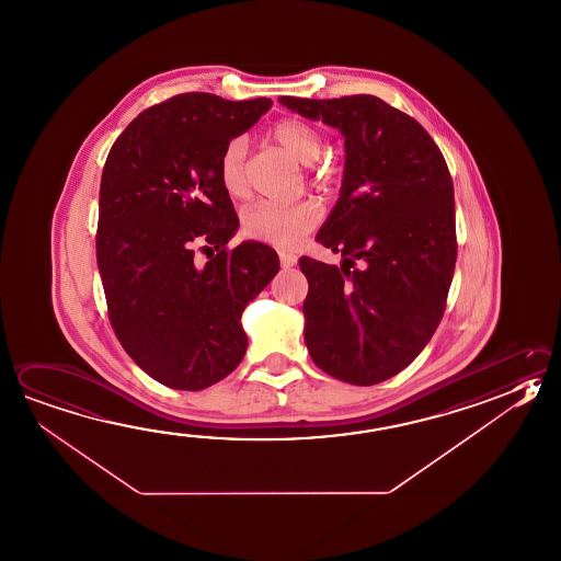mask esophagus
<instances>
[{
  "instance_id": "34e87169",
  "label": "esophagus",
  "mask_w": 561,
  "mask_h": 561,
  "mask_svg": "<svg viewBox=\"0 0 561 561\" xmlns=\"http://www.w3.org/2000/svg\"><path fill=\"white\" fill-rule=\"evenodd\" d=\"M279 264H282V267H291V265L297 264V255L294 252L279 250Z\"/></svg>"
}]
</instances>
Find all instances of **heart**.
I'll return each mask as SVG.
<instances>
[{
	"label": "heart",
	"instance_id": "heart-1",
	"mask_svg": "<svg viewBox=\"0 0 561 561\" xmlns=\"http://www.w3.org/2000/svg\"><path fill=\"white\" fill-rule=\"evenodd\" d=\"M270 137L286 150L289 157L299 162L318 160L325 148V137L318 127L301 118H282L277 121ZM218 180L224 192L242 201L250 192L248 172H245V140L232 138L224 145L218 157ZM309 184L331 191L339 182V170L333 164H313L309 169ZM323 220V210L318 202L297 201L291 204H255L250 210L243 211L242 232L245 238L255 242L272 243L277 248H296L297 243L313 232Z\"/></svg>",
	"mask_w": 561,
	"mask_h": 561
}]
</instances>
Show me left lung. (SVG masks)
Here are the masks:
<instances>
[{
  "label": "left lung",
  "mask_w": 561,
  "mask_h": 561,
  "mask_svg": "<svg viewBox=\"0 0 561 561\" xmlns=\"http://www.w3.org/2000/svg\"><path fill=\"white\" fill-rule=\"evenodd\" d=\"M345 135V179L319 243L304 255L307 350L339 381L369 387L401 373L438 328L456 264L455 186L440 148L379 96H279Z\"/></svg>",
  "instance_id": "1"
}]
</instances>
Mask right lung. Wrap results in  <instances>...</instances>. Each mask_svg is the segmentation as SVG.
<instances>
[{"instance_id":"right-lung-1","label":"right lung","mask_w":561,"mask_h":561,"mask_svg":"<svg viewBox=\"0 0 561 561\" xmlns=\"http://www.w3.org/2000/svg\"><path fill=\"white\" fill-rule=\"evenodd\" d=\"M270 106L180 93L148 106L108 150L96 224L106 311L123 350L172 389L201 391L240 365L243 307L279 270L265 243L228 245L238 216L216 172L224 145ZM194 244L211 252L206 265Z\"/></svg>"}]
</instances>
